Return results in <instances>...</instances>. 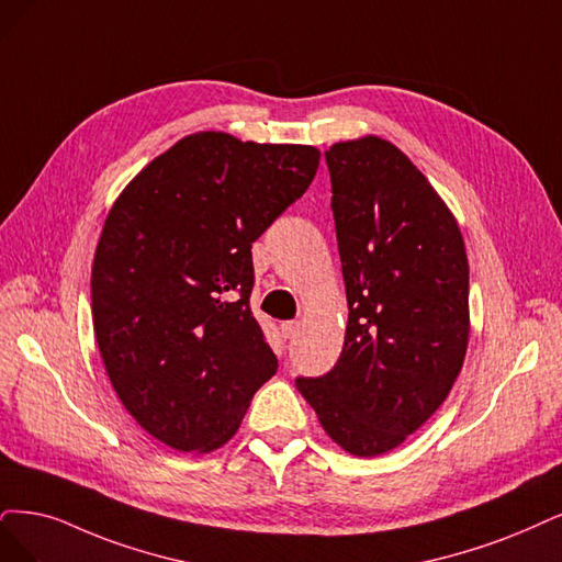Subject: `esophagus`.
<instances>
[{
	"label": "esophagus",
	"mask_w": 562,
	"mask_h": 562,
	"mask_svg": "<svg viewBox=\"0 0 562 562\" xmlns=\"http://www.w3.org/2000/svg\"><path fill=\"white\" fill-rule=\"evenodd\" d=\"M296 330H299V322H282V324H280L282 338H294Z\"/></svg>",
	"instance_id": "esophagus-1"
}]
</instances>
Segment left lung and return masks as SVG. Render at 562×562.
<instances>
[{
  "instance_id": "left-lung-1",
  "label": "left lung",
  "mask_w": 562,
  "mask_h": 562,
  "mask_svg": "<svg viewBox=\"0 0 562 562\" xmlns=\"http://www.w3.org/2000/svg\"><path fill=\"white\" fill-rule=\"evenodd\" d=\"M326 164L349 319L338 363L296 389L330 440L368 459L449 396L468 349L470 268L459 224L396 145L336 143Z\"/></svg>"
}]
</instances>
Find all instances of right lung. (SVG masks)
<instances>
[{"instance_id":"add662e5","label":"right lung","mask_w":562,"mask_h":562,"mask_svg":"<svg viewBox=\"0 0 562 562\" xmlns=\"http://www.w3.org/2000/svg\"><path fill=\"white\" fill-rule=\"evenodd\" d=\"M313 145L184 136L124 187L92 266V322L122 405L178 451L238 430L278 359L249 310L252 243L305 194Z\"/></svg>"}]
</instances>
